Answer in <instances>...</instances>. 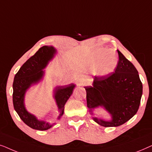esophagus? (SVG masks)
<instances>
[{"label": "esophagus", "instance_id": "esophagus-1", "mask_svg": "<svg viewBox=\"0 0 152 152\" xmlns=\"http://www.w3.org/2000/svg\"><path fill=\"white\" fill-rule=\"evenodd\" d=\"M80 85L82 86H87V85H88V82H87V81L85 80V79H82V80L80 81Z\"/></svg>", "mask_w": 152, "mask_h": 152}]
</instances>
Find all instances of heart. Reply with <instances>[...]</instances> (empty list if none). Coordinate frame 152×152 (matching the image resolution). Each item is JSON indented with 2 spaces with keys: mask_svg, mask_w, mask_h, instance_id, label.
I'll use <instances>...</instances> for the list:
<instances>
[{
  "mask_svg": "<svg viewBox=\"0 0 152 152\" xmlns=\"http://www.w3.org/2000/svg\"><path fill=\"white\" fill-rule=\"evenodd\" d=\"M118 61V56L114 50L98 48L91 54L87 61V65L95 75L104 77L115 72Z\"/></svg>",
  "mask_w": 152,
  "mask_h": 152,
  "instance_id": "b5f03b06",
  "label": "heart"
}]
</instances>
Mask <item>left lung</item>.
Wrapping results in <instances>:
<instances>
[{
    "label": "left lung",
    "mask_w": 152,
    "mask_h": 152,
    "mask_svg": "<svg viewBox=\"0 0 152 152\" xmlns=\"http://www.w3.org/2000/svg\"><path fill=\"white\" fill-rule=\"evenodd\" d=\"M119 61L113 73L107 77H95L92 86H84L87 107L91 115L97 108H103L111 115V120L93 117L104 127L122 125L136 115L142 95V84L138 70L118 50Z\"/></svg>",
    "instance_id": "8db88e82"
}]
</instances>
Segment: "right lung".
<instances>
[{
    "mask_svg": "<svg viewBox=\"0 0 152 152\" xmlns=\"http://www.w3.org/2000/svg\"><path fill=\"white\" fill-rule=\"evenodd\" d=\"M57 49L50 45L41 47L34 55L31 57L15 75L13 82L14 108L25 124L34 129L45 131L50 129L55 123L40 120L27 110L25 105V96L31 86L39 84L45 75L44 68L55 57ZM75 84L57 86L54 89L53 97L59 111V120L64 113V106L73 93Z\"/></svg>",
    "mask_w": 152,
    "mask_h": 152,
    "instance_id": "add662e5",
    "label": "right lung"
}]
</instances>
